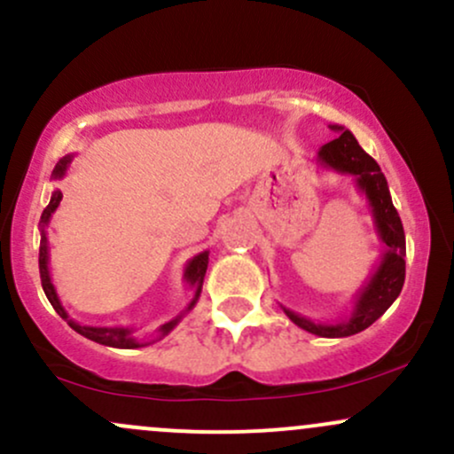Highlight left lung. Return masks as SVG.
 Listing matches in <instances>:
<instances>
[{"label": "left lung", "instance_id": "obj_1", "mask_svg": "<svg viewBox=\"0 0 454 454\" xmlns=\"http://www.w3.org/2000/svg\"><path fill=\"white\" fill-rule=\"evenodd\" d=\"M330 129L339 132V137L330 144L322 145L317 152V162L325 169L339 173H349L356 177V186L369 201L371 212H373V223L378 229L380 240L386 244V251L381 253L378 268L373 270L366 285L356 294L354 310L348 319L337 324H322L313 319L302 317L294 310H285L289 319L310 334H317L324 339H340L358 334L369 328L371 324L378 322L388 307L399 298L405 281V233L401 225L399 212L395 210L390 200L388 182L380 165L371 159L369 154L358 145L356 137L345 126L330 124Z\"/></svg>", "mask_w": 454, "mask_h": 454}]
</instances>
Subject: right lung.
<instances>
[{"instance_id": "1", "label": "right lung", "mask_w": 454, "mask_h": 454, "mask_svg": "<svg viewBox=\"0 0 454 454\" xmlns=\"http://www.w3.org/2000/svg\"><path fill=\"white\" fill-rule=\"evenodd\" d=\"M70 162H73V154L64 156L62 160L55 165L53 173H51V177L53 180H62V177L66 176V171H68ZM59 201H62V191H53V195H51V201L49 206L44 207L43 216H40V257H38V263H40V281H43V289H44V295L49 298L51 307H53L55 310H58V315L62 319H66L68 322L70 328L74 330V333H79L81 337L94 340V343H100V345H106V348H120V349H135V348H145V345L154 343V340H150V343H141V340H137L135 337H132V333L135 330L132 328H96V325H81L76 324L74 319L68 317V313H66V309L62 307V302H59V295L58 292H55V285L53 281H51V272H49V240H47V225L51 221V216H53V212L58 210ZM207 254H210V251H203L200 254H195V257L191 259V262L186 263L184 268V281L188 287L192 289V300L188 302V307L184 313H188L192 307L197 304V300H200L201 295V287H203V277H206V270H207ZM177 315L176 319H171V322L162 324L159 328V337H156V340L167 337V334L171 333L173 328H176L177 322L182 319V315Z\"/></svg>"}]
</instances>
